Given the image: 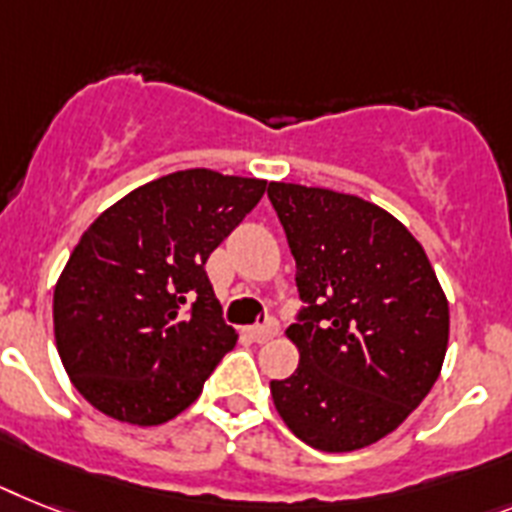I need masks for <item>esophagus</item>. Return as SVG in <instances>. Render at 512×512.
<instances>
[{
    "label": "esophagus",
    "instance_id": "34e87169",
    "mask_svg": "<svg viewBox=\"0 0 512 512\" xmlns=\"http://www.w3.org/2000/svg\"><path fill=\"white\" fill-rule=\"evenodd\" d=\"M277 332H280V324L277 322H269L264 327H248V337L253 342H269L272 337H277Z\"/></svg>",
    "mask_w": 512,
    "mask_h": 512
}]
</instances>
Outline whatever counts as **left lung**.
Segmentation results:
<instances>
[{"instance_id":"obj_1","label":"left lung","mask_w":512,"mask_h":512,"mask_svg":"<svg viewBox=\"0 0 512 512\" xmlns=\"http://www.w3.org/2000/svg\"><path fill=\"white\" fill-rule=\"evenodd\" d=\"M306 308L287 337L298 369L274 379L287 429L324 453L395 432L437 382L450 306L403 222L350 193L269 183Z\"/></svg>"}]
</instances>
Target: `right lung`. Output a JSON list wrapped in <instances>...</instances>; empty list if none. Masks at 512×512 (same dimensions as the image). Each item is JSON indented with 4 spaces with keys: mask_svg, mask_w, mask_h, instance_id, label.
Returning a JSON list of instances; mask_svg holds the SVG:
<instances>
[{
    "mask_svg": "<svg viewBox=\"0 0 512 512\" xmlns=\"http://www.w3.org/2000/svg\"><path fill=\"white\" fill-rule=\"evenodd\" d=\"M264 190L256 177L172 172L130 190L83 232L54 287V340L96 411L156 426L196 403L238 342L206 259Z\"/></svg>",
    "mask_w": 512,
    "mask_h": 512,
    "instance_id": "add662e5",
    "label": "right lung"
}]
</instances>
